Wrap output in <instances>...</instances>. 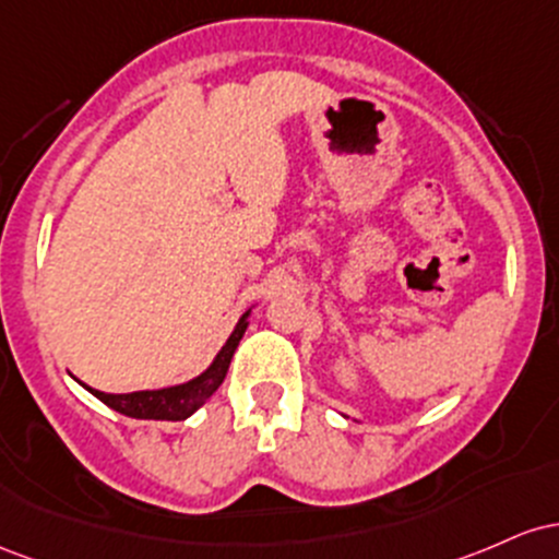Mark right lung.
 Masks as SVG:
<instances>
[{
    "mask_svg": "<svg viewBox=\"0 0 559 559\" xmlns=\"http://www.w3.org/2000/svg\"><path fill=\"white\" fill-rule=\"evenodd\" d=\"M248 328V313H242L240 324H237L235 332L229 335L227 346L218 350V356L213 359V364L205 369L203 374L195 380L185 382V385H174V388H160V391H136V393H103L90 388V393H94L103 404H108L110 409L121 412L127 417H136V419H187L198 406H203L216 388L222 385L224 378H227V369L231 356H235V348L240 346V337L246 335Z\"/></svg>",
    "mask_w": 559,
    "mask_h": 559,
    "instance_id": "1",
    "label": "right lung"
}]
</instances>
